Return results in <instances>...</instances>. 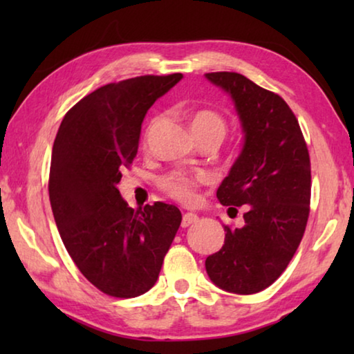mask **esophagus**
Returning <instances> with one entry per match:
<instances>
[{"label":"esophagus","instance_id":"34e87169","mask_svg":"<svg viewBox=\"0 0 354 354\" xmlns=\"http://www.w3.org/2000/svg\"><path fill=\"white\" fill-rule=\"evenodd\" d=\"M196 221H198V215L192 214V212H185V214L183 215L181 226H183V227H187V226H190V225L196 223Z\"/></svg>","mask_w":354,"mask_h":354}]
</instances>
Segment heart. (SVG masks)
<instances>
[{"instance_id": "b5f03b06", "label": "heart", "mask_w": 354, "mask_h": 354, "mask_svg": "<svg viewBox=\"0 0 354 354\" xmlns=\"http://www.w3.org/2000/svg\"><path fill=\"white\" fill-rule=\"evenodd\" d=\"M190 127L195 136L212 134L220 137L221 140H223L227 131L225 118L218 112L211 109L196 111L190 120ZM196 181H198V178H192L187 173L173 171L160 179V187L173 198L183 203H192L195 200Z\"/></svg>"}]
</instances>
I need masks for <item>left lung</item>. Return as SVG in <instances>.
I'll return each instance as SVG.
<instances>
[{"mask_svg": "<svg viewBox=\"0 0 354 354\" xmlns=\"http://www.w3.org/2000/svg\"><path fill=\"white\" fill-rule=\"evenodd\" d=\"M205 76L230 95L243 133L242 151L217 198L247 209L242 227L225 226L223 247L207 257L206 272L220 289L250 295L279 278L301 242L310 201L309 153L279 95L232 71Z\"/></svg>", "mask_w": 354, "mask_h": 354, "instance_id": "left-lung-1", "label": "left lung"}]
</instances>
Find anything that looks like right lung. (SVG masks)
<instances>
[{
    "mask_svg": "<svg viewBox=\"0 0 354 354\" xmlns=\"http://www.w3.org/2000/svg\"><path fill=\"white\" fill-rule=\"evenodd\" d=\"M181 80L147 75L106 84L65 113L53 145L48 190L59 234L80 272L111 297L151 289L181 225L176 206L133 209L117 187L148 109Z\"/></svg>",
    "mask_w": 354,
    "mask_h": 354,
    "instance_id": "right-lung-1",
    "label": "right lung"
}]
</instances>
